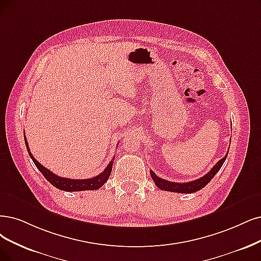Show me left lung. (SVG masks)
<instances>
[{"instance_id": "1", "label": "left lung", "mask_w": 261, "mask_h": 261, "mask_svg": "<svg viewBox=\"0 0 261 261\" xmlns=\"http://www.w3.org/2000/svg\"><path fill=\"white\" fill-rule=\"evenodd\" d=\"M227 156H228V152H227V155L223 159H220L216 163V165L210 170V172L206 173L204 176H202L201 178H198L195 180L188 181V182H175V181L166 180V179L158 177L151 170H150V176L153 179V181H155L156 186L161 190L171 191V192H178V194H192V192H196L203 187H205L208 184L211 179L215 176L216 173L220 170L221 167H223Z\"/></svg>"}]
</instances>
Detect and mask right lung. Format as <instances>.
I'll use <instances>...</instances> for the list:
<instances>
[{
    "label": "right lung",
    "instance_id": "right-lung-1",
    "mask_svg": "<svg viewBox=\"0 0 261 261\" xmlns=\"http://www.w3.org/2000/svg\"><path fill=\"white\" fill-rule=\"evenodd\" d=\"M24 143H25L28 152H29V156H30L31 159L33 160L36 168L41 171V173L44 175V177L48 181H49L53 186H55L56 188L60 189V190H64V191H83V190L99 189L104 185V182L109 179V177L111 175L114 159H112V161L109 163L108 167L105 168V170L101 173V174L96 175L94 177L87 178V179H71V178L60 177V176L56 175L55 173H53L51 171L46 169L43 165H41V163L33 157V155L30 151V148H29V144H28V141L25 139V136H24Z\"/></svg>",
    "mask_w": 261,
    "mask_h": 261
}]
</instances>
